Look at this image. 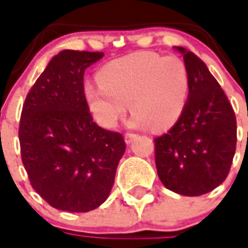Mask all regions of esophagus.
<instances>
[{
    "label": "esophagus",
    "instance_id": "esophagus-1",
    "mask_svg": "<svg viewBox=\"0 0 248 248\" xmlns=\"http://www.w3.org/2000/svg\"><path fill=\"white\" fill-rule=\"evenodd\" d=\"M137 137V134L134 133H126L124 134V140H126V143L129 144V143L133 142V139Z\"/></svg>",
    "mask_w": 248,
    "mask_h": 248
}]
</instances>
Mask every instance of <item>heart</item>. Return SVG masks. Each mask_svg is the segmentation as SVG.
Instances as JSON below:
<instances>
[{"label": "heart", "instance_id": "1", "mask_svg": "<svg viewBox=\"0 0 248 248\" xmlns=\"http://www.w3.org/2000/svg\"><path fill=\"white\" fill-rule=\"evenodd\" d=\"M96 84H87L85 101L93 118L114 127L127 110L130 126L168 129L179 119L189 94V75L176 56L134 52L105 64Z\"/></svg>", "mask_w": 248, "mask_h": 248}]
</instances>
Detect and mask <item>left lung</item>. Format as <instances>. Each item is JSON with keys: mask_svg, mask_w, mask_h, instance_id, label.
I'll return each mask as SVG.
<instances>
[{"mask_svg": "<svg viewBox=\"0 0 248 248\" xmlns=\"http://www.w3.org/2000/svg\"><path fill=\"white\" fill-rule=\"evenodd\" d=\"M189 75L188 102L175 126L154 139L157 176L167 189L201 196L226 180L236 148V118L206 64L176 47Z\"/></svg>", "mask_w": 248, "mask_h": 248, "instance_id": "1", "label": "left lung"}]
</instances>
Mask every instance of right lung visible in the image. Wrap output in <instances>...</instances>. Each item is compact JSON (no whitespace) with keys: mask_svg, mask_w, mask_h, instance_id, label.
Returning a JSON list of instances; mask_svg holds the SVG:
<instances>
[{"mask_svg":"<svg viewBox=\"0 0 248 248\" xmlns=\"http://www.w3.org/2000/svg\"><path fill=\"white\" fill-rule=\"evenodd\" d=\"M104 52L64 49L49 60L23 102L19 144L31 186L59 210L85 213L105 202L124 156L122 134L93 121L84 72Z\"/></svg>","mask_w":248,"mask_h":248,"instance_id":"obj_1","label":"right lung"}]
</instances>
